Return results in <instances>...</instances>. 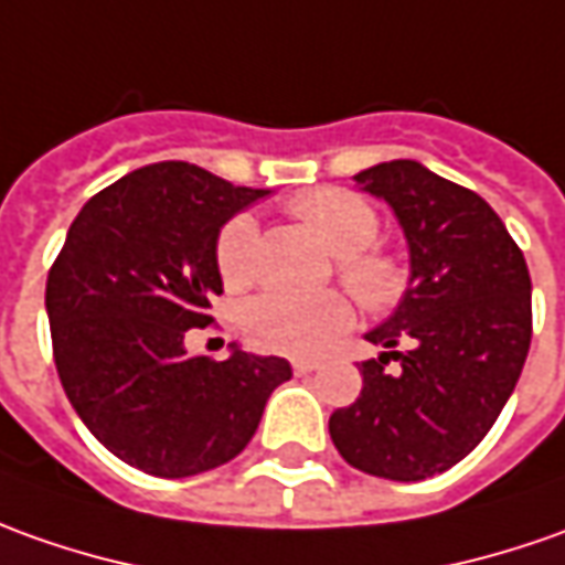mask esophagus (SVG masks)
<instances>
[{
  "mask_svg": "<svg viewBox=\"0 0 565 565\" xmlns=\"http://www.w3.org/2000/svg\"><path fill=\"white\" fill-rule=\"evenodd\" d=\"M315 367H318V362H312V359H294V374H297V377L312 374Z\"/></svg>",
  "mask_w": 565,
  "mask_h": 565,
  "instance_id": "34e87169",
  "label": "esophagus"
}]
</instances>
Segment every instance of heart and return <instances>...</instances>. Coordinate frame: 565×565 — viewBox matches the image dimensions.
Masks as SVG:
<instances>
[{
    "instance_id": "1",
    "label": "heart",
    "mask_w": 565,
    "mask_h": 565,
    "mask_svg": "<svg viewBox=\"0 0 565 565\" xmlns=\"http://www.w3.org/2000/svg\"><path fill=\"white\" fill-rule=\"evenodd\" d=\"M290 213L328 253L337 256L340 281L367 312H390L408 290L402 256L377 247L380 216L371 203L343 188H315L290 201ZM256 222L247 213L232 216L216 237L218 278L244 287L253 278ZM244 333L253 347L278 355H315L331 347L352 324V306L337 290L281 294L271 290L244 309Z\"/></svg>"
}]
</instances>
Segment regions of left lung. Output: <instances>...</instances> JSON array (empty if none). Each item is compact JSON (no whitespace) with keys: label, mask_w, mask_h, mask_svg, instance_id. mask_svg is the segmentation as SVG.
Returning <instances> with one entry per match:
<instances>
[{"label":"left lung","mask_w":565,"mask_h":565,"mask_svg":"<svg viewBox=\"0 0 565 565\" xmlns=\"http://www.w3.org/2000/svg\"><path fill=\"white\" fill-rule=\"evenodd\" d=\"M355 182L393 206L412 278L398 309L364 333L386 352L359 364L362 395L331 414V439L355 470L417 482L467 458L508 405L532 343V281L470 188L417 160L377 163Z\"/></svg>","instance_id":"obj_1"}]
</instances>
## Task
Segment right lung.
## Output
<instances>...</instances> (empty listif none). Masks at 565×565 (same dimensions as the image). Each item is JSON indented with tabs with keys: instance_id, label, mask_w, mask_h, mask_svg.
I'll list each match as a JSON object with an SVG mask.
<instances>
[{
	"instance_id": "obj_1",
	"label": "right lung",
	"mask_w": 565,
	"mask_h": 565,
	"mask_svg": "<svg viewBox=\"0 0 565 565\" xmlns=\"http://www.w3.org/2000/svg\"><path fill=\"white\" fill-rule=\"evenodd\" d=\"M266 188L167 160L86 201L45 281L61 386L110 455L163 479L237 458L290 380L278 355H188L222 294L216 237Z\"/></svg>"
}]
</instances>
